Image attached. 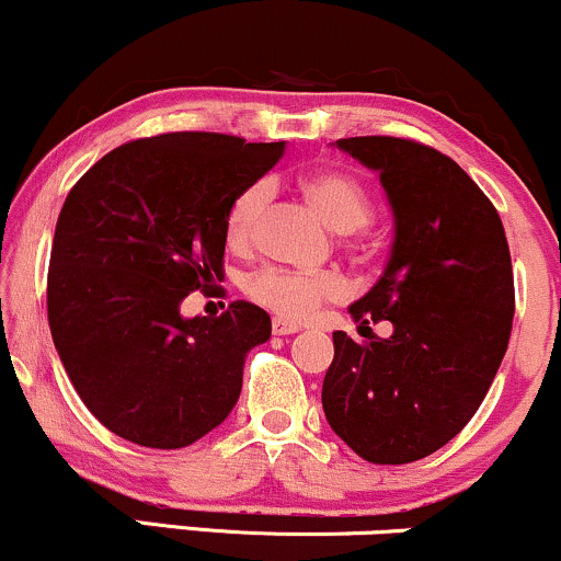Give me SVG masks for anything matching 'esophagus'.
<instances>
[{
    "label": "esophagus",
    "mask_w": 561,
    "mask_h": 561,
    "mask_svg": "<svg viewBox=\"0 0 561 561\" xmlns=\"http://www.w3.org/2000/svg\"><path fill=\"white\" fill-rule=\"evenodd\" d=\"M298 330H300L298 321H289V319H282V317L272 319V332L274 334H295Z\"/></svg>",
    "instance_id": "34e87169"
}]
</instances>
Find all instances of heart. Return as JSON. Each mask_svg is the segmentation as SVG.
<instances>
[{
	"label": "heart",
	"mask_w": 561,
	"mask_h": 561,
	"mask_svg": "<svg viewBox=\"0 0 561 561\" xmlns=\"http://www.w3.org/2000/svg\"><path fill=\"white\" fill-rule=\"evenodd\" d=\"M302 195L313 205V210L324 218L327 227H332L340 234L364 229L371 218V199L369 192L358 179L343 171H317L308 173L300 182ZM274 195L272 179H255L244 190L234 195L229 203L227 221V240L234 248H244L253 242L255 231L268 203ZM250 295L261 300L263 306L285 313V317H306L319 302L337 298L343 295V279L334 272H317V274H298L282 272V268H263L248 282Z\"/></svg>",
	"instance_id": "heart-1"
}]
</instances>
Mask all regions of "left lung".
I'll use <instances>...</instances> for the list:
<instances>
[{
    "instance_id": "obj_1",
    "label": "left lung",
    "mask_w": 561,
    "mask_h": 561,
    "mask_svg": "<svg viewBox=\"0 0 561 561\" xmlns=\"http://www.w3.org/2000/svg\"><path fill=\"white\" fill-rule=\"evenodd\" d=\"M337 147L379 173L396 221L388 266L351 306L366 332H334L321 405L371 465H409L465 430L491 388L514 319L512 255L499 210L459 163L398 137ZM388 318L390 339L370 334Z\"/></svg>"
}]
</instances>
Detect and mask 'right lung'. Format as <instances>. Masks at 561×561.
Listing matches in <instances>:
<instances>
[{
    "instance_id": "obj_1",
    "label": "right lung",
    "mask_w": 561,
    "mask_h": 561,
    "mask_svg": "<svg viewBox=\"0 0 561 561\" xmlns=\"http://www.w3.org/2000/svg\"><path fill=\"white\" fill-rule=\"evenodd\" d=\"M285 141L210 131L134 139L68 192L47 276L49 330L87 409L147 448H184L218 427L242 390L244 356L272 334L253 302L182 317L221 279L229 203L272 171Z\"/></svg>"
}]
</instances>
